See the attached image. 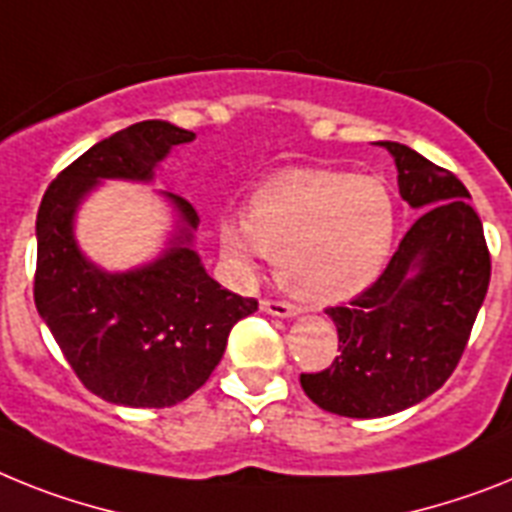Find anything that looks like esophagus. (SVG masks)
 <instances>
[{
	"instance_id": "obj_1",
	"label": "esophagus",
	"mask_w": 512,
	"mask_h": 512,
	"mask_svg": "<svg viewBox=\"0 0 512 512\" xmlns=\"http://www.w3.org/2000/svg\"><path fill=\"white\" fill-rule=\"evenodd\" d=\"M260 309L268 312V315H276V317H296L299 315V307L289 302H281V299H263L260 302Z\"/></svg>"
}]
</instances>
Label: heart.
Masks as SVG:
<instances>
[{
	"instance_id": "obj_1",
	"label": "heart",
	"mask_w": 512,
	"mask_h": 512,
	"mask_svg": "<svg viewBox=\"0 0 512 512\" xmlns=\"http://www.w3.org/2000/svg\"><path fill=\"white\" fill-rule=\"evenodd\" d=\"M395 239V203L372 176L291 171L252 195L244 221L218 226L223 257L252 273L273 257L283 289L317 304L343 302L375 283Z\"/></svg>"
}]
</instances>
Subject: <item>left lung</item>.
<instances>
[{
  "mask_svg": "<svg viewBox=\"0 0 512 512\" xmlns=\"http://www.w3.org/2000/svg\"><path fill=\"white\" fill-rule=\"evenodd\" d=\"M377 145L393 156L401 197L422 213L367 291L346 307L325 309L341 356L299 377L309 401L349 419L398 414L445 385L492 270L482 221L461 179L409 145Z\"/></svg>",
  "mask_w": 512,
  "mask_h": 512,
  "instance_id": "obj_1",
  "label": "left lung"
}]
</instances>
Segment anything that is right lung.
Instances as JSON below:
<instances>
[{
	"mask_svg": "<svg viewBox=\"0 0 512 512\" xmlns=\"http://www.w3.org/2000/svg\"><path fill=\"white\" fill-rule=\"evenodd\" d=\"M195 132L161 119L114 132L49 184L36 218L33 299L64 359L98 398L132 409H166L203 388L236 322L257 309L205 273L195 252L197 210L163 192L176 229L161 255L111 273L83 255L77 208L103 179L153 182L156 166Z\"/></svg>",
	"mask_w": 512,
	"mask_h": 512,
	"instance_id": "right-lung-1",
	"label": "right lung"
}]
</instances>
